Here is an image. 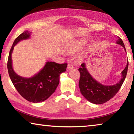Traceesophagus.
Returning <instances> with one entry per match:
<instances>
[{"instance_id":"1","label":"esophagus","mask_w":134,"mask_h":134,"mask_svg":"<svg viewBox=\"0 0 134 134\" xmlns=\"http://www.w3.org/2000/svg\"><path fill=\"white\" fill-rule=\"evenodd\" d=\"M74 68L73 65L72 64H68L67 65V69L68 70H70V69H72Z\"/></svg>"}]
</instances>
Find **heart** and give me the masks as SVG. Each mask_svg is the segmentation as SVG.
Returning a JSON list of instances; mask_svg holds the SVG:
<instances>
[{
  "instance_id": "heart-1",
  "label": "heart",
  "mask_w": 134,
  "mask_h": 134,
  "mask_svg": "<svg viewBox=\"0 0 134 134\" xmlns=\"http://www.w3.org/2000/svg\"><path fill=\"white\" fill-rule=\"evenodd\" d=\"M86 44V42L82 41H79V42H75L72 43V44L69 45V51L71 53H76L79 52L80 49L83 48V47L85 46Z\"/></svg>"
}]
</instances>
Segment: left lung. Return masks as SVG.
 Returning a JSON list of instances; mask_svg holds the SVG:
<instances>
[{"label":"left lung","instance_id":"left-lung-1","mask_svg":"<svg viewBox=\"0 0 134 134\" xmlns=\"http://www.w3.org/2000/svg\"><path fill=\"white\" fill-rule=\"evenodd\" d=\"M116 43L124 47L126 51L125 47L122 40L118 37ZM128 68V61L126 66L122 71V78L118 83L112 86H106L100 83L92 77L86 68L84 63L81 64L79 71L80 73L79 86L81 93L90 102L94 104H102L109 100L119 91L120 88L125 79Z\"/></svg>","mask_w":134,"mask_h":134}]
</instances>
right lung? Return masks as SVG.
<instances>
[{
  "label": "right lung",
  "instance_id": "right-lung-1",
  "mask_svg": "<svg viewBox=\"0 0 134 134\" xmlns=\"http://www.w3.org/2000/svg\"><path fill=\"white\" fill-rule=\"evenodd\" d=\"M31 33L26 31L16 38L9 54L7 66L10 80L18 93L28 101L38 103L47 100L55 92L60 82V75L66 71L67 64L48 62L38 73L32 77H22L18 75L12 68L13 49L18 42L28 39Z\"/></svg>",
  "mask_w": 134,
  "mask_h": 134
}]
</instances>
